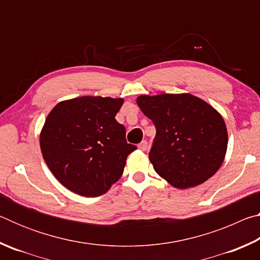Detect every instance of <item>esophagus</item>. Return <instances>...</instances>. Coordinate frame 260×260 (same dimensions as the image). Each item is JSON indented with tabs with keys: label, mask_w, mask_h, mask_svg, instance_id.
<instances>
[{
	"label": "esophagus",
	"mask_w": 260,
	"mask_h": 260,
	"mask_svg": "<svg viewBox=\"0 0 260 260\" xmlns=\"http://www.w3.org/2000/svg\"><path fill=\"white\" fill-rule=\"evenodd\" d=\"M138 148L140 149V150H142V151H146L147 149H148V142L146 140L144 141H142V142H141L139 146H138Z\"/></svg>",
	"instance_id": "34e87169"
}]
</instances>
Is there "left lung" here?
<instances>
[{
    "label": "left lung",
    "mask_w": 260,
    "mask_h": 260,
    "mask_svg": "<svg viewBox=\"0 0 260 260\" xmlns=\"http://www.w3.org/2000/svg\"><path fill=\"white\" fill-rule=\"evenodd\" d=\"M139 108L156 126L149 153L157 174L178 189L196 187L225 159V120L212 105L188 93L140 95Z\"/></svg>",
    "instance_id": "left-lung-1"
}]
</instances>
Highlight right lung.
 <instances>
[{
	"label": "right lung",
	"instance_id": "obj_1",
	"mask_svg": "<svg viewBox=\"0 0 260 260\" xmlns=\"http://www.w3.org/2000/svg\"><path fill=\"white\" fill-rule=\"evenodd\" d=\"M124 99L81 96L57 103L40 132L47 166L69 190L85 197L107 192L124 172L126 129L116 120Z\"/></svg>",
	"mask_w": 260,
	"mask_h": 260
}]
</instances>
